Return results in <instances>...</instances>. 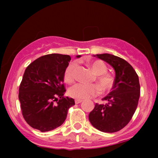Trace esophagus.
Segmentation results:
<instances>
[{"label": "esophagus", "instance_id": "esophagus-1", "mask_svg": "<svg viewBox=\"0 0 158 158\" xmlns=\"http://www.w3.org/2000/svg\"><path fill=\"white\" fill-rule=\"evenodd\" d=\"M82 101V99H75V103L76 104H79V103H81Z\"/></svg>", "mask_w": 158, "mask_h": 158}]
</instances>
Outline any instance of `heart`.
<instances>
[{
	"mask_svg": "<svg viewBox=\"0 0 158 158\" xmlns=\"http://www.w3.org/2000/svg\"><path fill=\"white\" fill-rule=\"evenodd\" d=\"M77 63L72 62L67 67L64 71V79L68 81H72L75 77V69ZM90 67L93 73L97 75L98 84L104 90H109L113 85V78L110 74L106 73L107 68L106 64L100 61H94L90 63ZM100 91L97 85H87L83 83L75 84L69 90V94L72 97L78 99H88L97 95Z\"/></svg>",
	"mask_w": 158,
	"mask_h": 158,
	"instance_id": "1",
	"label": "heart"
}]
</instances>
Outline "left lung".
<instances>
[{"mask_svg": "<svg viewBox=\"0 0 158 158\" xmlns=\"http://www.w3.org/2000/svg\"><path fill=\"white\" fill-rule=\"evenodd\" d=\"M109 64L114 69L115 79L111 91L103 100L106 104H96L88 118L99 131L114 133L124 128L133 117L140 94L139 78L126 60L111 54L94 56Z\"/></svg>", "mask_w": 158, "mask_h": 158, "instance_id": "left-lung-1", "label": "left lung"}]
</instances>
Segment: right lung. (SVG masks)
<instances>
[{"label":"right lung","mask_w":158,"mask_h":158,"mask_svg":"<svg viewBox=\"0 0 158 158\" xmlns=\"http://www.w3.org/2000/svg\"><path fill=\"white\" fill-rule=\"evenodd\" d=\"M70 59L68 55L48 54L35 59L25 70L19 98L23 118L33 128L45 132L58 128L75 105L73 99L64 97V71Z\"/></svg>","instance_id":"right-lung-1"}]
</instances>
